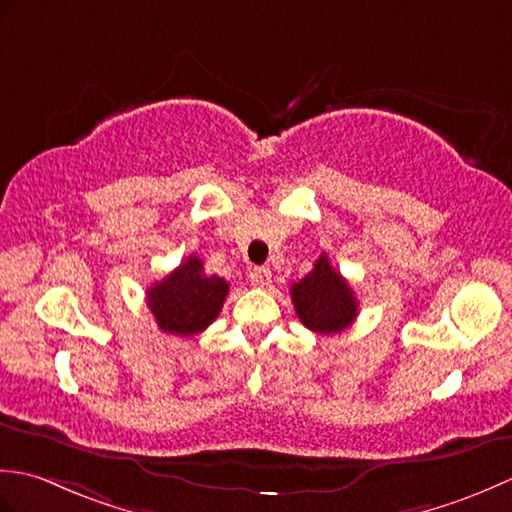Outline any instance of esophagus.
<instances>
[{
    "label": "esophagus",
    "mask_w": 512,
    "mask_h": 512,
    "mask_svg": "<svg viewBox=\"0 0 512 512\" xmlns=\"http://www.w3.org/2000/svg\"><path fill=\"white\" fill-rule=\"evenodd\" d=\"M249 280L254 287H269L271 285V269L269 267H254L249 271Z\"/></svg>",
    "instance_id": "34e87169"
}]
</instances>
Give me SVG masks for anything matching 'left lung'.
I'll use <instances>...</instances> for the list:
<instances>
[{"mask_svg": "<svg viewBox=\"0 0 512 512\" xmlns=\"http://www.w3.org/2000/svg\"><path fill=\"white\" fill-rule=\"evenodd\" d=\"M291 302L307 329L331 336L353 325L358 316V300L347 280L331 267L322 254L309 274L291 285Z\"/></svg>", "mask_w": 512, "mask_h": 512, "instance_id": "left-lung-1", "label": "left lung"}]
</instances>
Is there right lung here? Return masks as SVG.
Here are the masks:
<instances>
[{
	"mask_svg": "<svg viewBox=\"0 0 512 512\" xmlns=\"http://www.w3.org/2000/svg\"><path fill=\"white\" fill-rule=\"evenodd\" d=\"M227 291V280L207 276L203 260L192 254L148 289V307L161 331L187 338L212 325L221 314Z\"/></svg>",
	"mask_w": 512,
	"mask_h": 512,
	"instance_id": "1",
	"label": "right lung"
}]
</instances>
